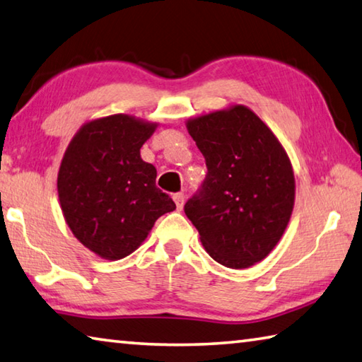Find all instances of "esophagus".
<instances>
[{
	"mask_svg": "<svg viewBox=\"0 0 362 362\" xmlns=\"http://www.w3.org/2000/svg\"><path fill=\"white\" fill-rule=\"evenodd\" d=\"M174 202H175L177 210H182L183 209V204H185V196H183L182 193L174 194Z\"/></svg>",
	"mask_w": 362,
	"mask_h": 362,
	"instance_id": "esophagus-1",
	"label": "esophagus"
}]
</instances>
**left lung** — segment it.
I'll return each instance as SVG.
<instances>
[{
	"mask_svg": "<svg viewBox=\"0 0 362 362\" xmlns=\"http://www.w3.org/2000/svg\"><path fill=\"white\" fill-rule=\"evenodd\" d=\"M206 158L199 194L185 204L206 252L220 264L247 269L279 244L290 223L296 182L290 156L272 129L242 104L187 120Z\"/></svg>",
	"mask_w": 362,
	"mask_h": 362,
	"instance_id": "8db88e82",
	"label": "left lung"
}]
</instances>
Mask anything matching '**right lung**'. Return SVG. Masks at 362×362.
Returning <instances> with one entry per match:
<instances>
[{
	"instance_id": "add662e5",
	"label": "right lung",
	"mask_w": 362,
	"mask_h": 362,
	"mask_svg": "<svg viewBox=\"0 0 362 362\" xmlns=\"http://www.w3.org/2000/svg\"><path fill=\"white\" fill-rule=\"evenodd\" d=\"M158 123L114 114L83 123L58 170L64 221L74 238L103 259L117 261L141 247L174 201L156 188V169L141 147Z\"/></svg>"
}]
</instances>
